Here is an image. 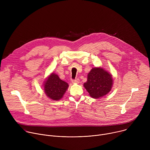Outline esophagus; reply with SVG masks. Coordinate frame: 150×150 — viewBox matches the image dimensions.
I'll list each match as a JSON object with an SVG mask.
<instances>
[{
	"mask_svg": "<svg viewBox=\"0 0 150 150\" xmlns=\"http://www.w3.org/2000/svg\"><path fill=\"white\" fill-rule=\"evenodd\" d=\"M79 79L78 78H76L75 79H72V82L73 83H79Z\"/></svg>",
	"mask_w": 150,
	"mask_h": 150,
	"instance_id": "obj_1",
	"label": "esophagus"
}]
</instances>
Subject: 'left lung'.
<instances>
[{"instance_id":"left-lung-1","label":"left lung","mask_w":150,"mask_h":150,"mask_svg":"<svg viewBox=\"0 0 150 150\" xmlns=\"http://www.w3.org/2000/svg\"><path fill=\"white\" fill-rule=\"evenodd\" d=\"M113 84L112 75L102 68H94L88 74L87 81L83 86L94 98L101 97L111 90Z\"/></svg>"}]
</instances>
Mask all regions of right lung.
Segmentation results:
<instances>
[{
    "label": "right lung",
    "mask_w": 150,
    "mask_h": 150,
    "mask_svg": "<svg viewBox=\"0 0 150 150\" xmlns=\"http://www.w3.org/2000/svg\"><path fill=\"white\" fill-rule=\"evenodd\" d=\"M68 86V83L61 80L57 75L52 74L46 81L44 89L49 98L56 101L63 97Z\"/></svg>",
    "instance_id": "obj_1"
}]
</instances>
